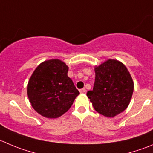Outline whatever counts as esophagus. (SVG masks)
I'll list each match as a JSON object with an SVG mask.
<instances>
[{"label": "esophagus", "instance_id": "34e87169", "mask_svg": "<svg viewBox=\"0 0 153 153\" xmlns=\"http://www.w3.org/2000/svg\"><path fill=\"white\" fill-rule=\"evenodd\" d=\"M85 91H86V90H85V88H84L79 89V92H80L81 94H83V93H85Z\"/></svg>", "mask_w": 153, "mask_h": 153}]
</instances>
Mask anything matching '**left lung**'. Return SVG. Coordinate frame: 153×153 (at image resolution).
<instances>
[{"label": "left lung", "instance_id": "obj_1", "mask_svg": "<svg viewBox=\"0 0 153 153\" xmlns=\"http://www.w3.org/2000/svg\"><path fill=\"white\" fill-rule=\"evenodd\" d=\"M95 80L87 96L94 110L108 118L123 113L130 104L134 82L126 65L116 59H108L94 66Z\"/></svg>", "mask_w": 153, "mask_h": 153}]
</instances>
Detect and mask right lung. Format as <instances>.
Returning a JSON list of instances; mask_svg holds the SVG:
<instances>
[{
  "label": "right lung",
  "mask_w": 153,
  "mask_h": 153,
  "mask_svg": "<svg viewBox=\"0 0 153 153\" xmlns=\"http://www.w3.org/2000/svg\"><path fill=\"white\" fill-rule=\"evenodd\" d=\"M68 66L58 59L40 63L30 76L27 93L31 107L49 119L66 113L79 94L72 79L68 77Z\"/></svg>",
  "instance_id": "obj_1"
}]
</instances>
